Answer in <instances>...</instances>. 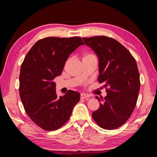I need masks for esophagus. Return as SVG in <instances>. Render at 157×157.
<instances>
[{
	"instance_id": "esophagus-1",
	"label": "esophagus",
	"mask_w": 157,
	"mask_h": 157,
	"mask_svg": "<svg viewBox=\"0 0 157 157\" xmlns=\"http://www.w3.org/2000/svg\"><path fill=\"white\" fill-rule=\"evenodd\" d=\"M89 95L86 94H81V98L82 99H85V98H89Z\"/></svg>"
}]
</instances>
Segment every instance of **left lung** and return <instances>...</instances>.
I'll return each instance as SVG.
<instances>
[{
    "label": "left lung",
    "instance_id": "8db88e82",
    "mask_svg": "<svg viewBox=\"0 0 157 157\" xmlns=\"http://www.w3.org/2000/svg\"><path fill=\"white\" fill-rule=\"evenodd\" d=\"M82 39L98 58V81L109 88L107 96L95 97L100 108L92 117L103 129H116L126 123L136 107L140 85L136 62L114 39L105 36Z\"/></svg>",
    "mask_w": 157,
    "mask_h": 157
}]
</instances>
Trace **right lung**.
Segmentation results:
<instances>
[{"label":"right lung","instance_id":"1","mask_svg":"<svg viewBox=\"0 0 157 157\" xmlns=\"http://www.w3.org/2000/svg\"><path fill=\"white\" fill-rule=\"evenodd\" d=\"M84 45L80 37H47L36 41L21 67L19 94L28 116L47 131L59 129L70 118L80 94L72 90L57 96L53 82L71 53Z\"/></svg>","mask_w":157,"mask_h":157}]
</instances>
